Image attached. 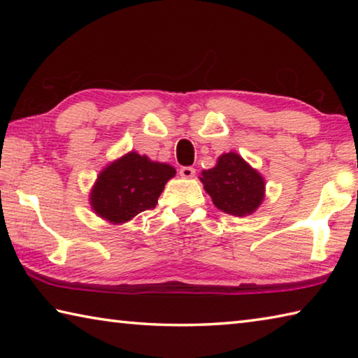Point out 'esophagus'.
<instances>
[{
	"label": "esophagus",
	"instance_id": "esophagus-1",
	"mask_svg": "<svg viewBox=\"0 0 358 358\" xmlns=\"http://www.w3.org/2000/svg\"><path fill=\"white\" fill-rule=\"evenodd\" d=\"M194 173H196V169H194V167L186 166V167H181V169H180V175H181V177H183V178H192Z\"/></svg>",
	"mask_w": 358,
	"mask_h": 358
}]
</instances>
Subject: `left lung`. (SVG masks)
Here are the masks:
<instances>
[{"mask_svg":"<svg viewBox=\"0 0 358 358\" xmlns=\"http://www.w3.org/2000/svg\"><path fill=\"white\" fill-rule=\"evenodd\" d=\"M201 181L216 208L229 215H251L264 199V178L237 153L220 156L213 169L202 172Z\"/></svg>","mask_w":358,"mask_h":358,"instance_id":"left-lung-1","label":"left lung"}]
</instances>
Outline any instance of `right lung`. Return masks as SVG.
I'll return each mask as SVG.
<instances>
[{
  "mask_svg": "<svg viewBox=\"0 0 358 358\" xmlns=\"http://www.w3.org/2000/svg\"><path fill=\"white\" fill-rule=\"evenodd\" d=\"M173 175L175 169L169 164L131 151L101 172L92 191V207L107 221L126 222L153 210Z\"/></svg>",
  "mask_w": 358,
  "mask_h": 358,
  "instance_id": "add662e5",
  "label": "right lung"
}]
</instances>
